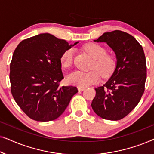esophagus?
I'll use <instances>...</instances> for the list:
<instances>
[{
    "instance_id": "1",
    "label": "esophagus",
    "mask_w": 154,
    "mask_h": 154,
    "mask_svg": "<svg viewBox=\"0 0 154 154\" xmlns=\"http://www.w3.org/2000/svg\"><path fill=\"white\" fill-rule=\"evenodd\" d=\"M85 89V87H78V90H79V91H83Z\"/></svg>"
}]
</instances>
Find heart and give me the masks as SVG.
Here are the masks:
<instances>
[{"label": "heart", "mask_w": 154, "mask_h": 154, "mask_svg": "<svg viewBox=\"0 0 154 154\" xmlns=\"http://www.w3.org/2000/svg\"><path fill=\"white\" fill-rule=\"evenodd\" d=\"M85 52L94 59L92 68L93 70L85 72L81 71H73L66 77L69 84L79 87H85L90 84L97 83L100 73L103 77H108L115 71L116 58L114 55L106 53V50L102 45L96 43H88L84 46ZM74 52L72 49L66 50L60 57V63L63 68H69L73 64Z\"/></svg>", "instance_id": "b5f03b06"}]
</instances>
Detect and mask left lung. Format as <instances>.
Here are the masks:
<instances>
[{
  "label": "left lung",
  "mask_w": 154,
  "mask_h": 154,
  "mask_svg": "<svg viewBox=\"0 0 154 154\" xmlns=\"http://www.w3.org/2000/svg\"><path fill=\"white\" fill-rule=\"evenodd\" d=\"M106 43L116 55V67L109 81L95 88L91 104L97 115L118 121L125 117L140 102L146 79V57L142 45L124 31L106 32L94 40Z\"/></svg>",
  "instance_id": "1"
}]
</instances>
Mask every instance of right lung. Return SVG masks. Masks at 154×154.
I'll list each match as a JSON object with an SVG mask.
<instances>
[{"label":"right lung","instance_id":"right-lung-1","mask_svg":"<svg viewBox=\"0 0 154 154\" xmlns=\"http://www.w3.org/2000/svg\"><path fill=\"white\" fill-rule=\"evenodd\" d=\"M77 43L69 45L50 33H41L23 40L14 50L10 66L11 93L30 119L55 120L78 92L74 86L60 87L64 79L60 57Z\"/></svg>","mask_w":154,"mask_h":154}]
</instances>
